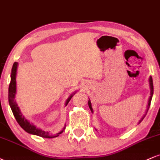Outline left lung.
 <instances>
[{"mask_svg": "<svg viewBox=\"0 0 160 160\" xmlns=\"http://www.w3.org/2000/svg\"><path fill=\"white\" fill-rule=\"evenodd\" d=\"M149 83H150V98L149 100H148V108H147L146 110V113H145V114L143 116L142 118L141 119V120L139 121V123L144 120V118L145 117V116H146L147 113H148V110H149V108L150 106V102H151V99H152V97H153V79H152L151 77H150V79H149ZM88 104H89V107L90 108L92 113H93V110H92V104H91V102L89 100V102H88Z\"/></svg>", "mask_w": 160, "mask_h": 160, "instance_id": "8db88e82", "label": "left lung"}]
</instances>
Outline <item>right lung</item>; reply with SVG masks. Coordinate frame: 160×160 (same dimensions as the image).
<instances>
[{
  "instance_id": "add662e5",
  "label": "right lung",
  "mask_w": 160,
  "mask_h": 160,
  "mask_svg": "<svg viewBox=\"0 0 160 160\" xmlns=\"http://www.w3.org/2000/svg\"><path fill=\"white\" fill-rule=\"evenodd\" d=\"M17 67H18V62H14L12 68V71H11V75H10V83L9 86V92H8V99H9V104L12 110V113H13L14 117H15L16 121H17L18 123L19 124V126L25 130V132H27L28 133L32 134V135H38V136L42 137V138H52L58 137L60 134L62 133V132L64 131L65 128H63V130H62L60 132L57 134H52L49 133V132L43 131V129L39 128H37L33 123H31L28 120H26L24 117L21 111H20L19 108L18 107V104L16 103L15 100V96L16 94V71H17ZM76 92H73L72 95H70V97L68 98L67 102H66L65 105H67L68 104L71 98L73 97V95L75 94Z\"/></svg>"
}]
</instances>
